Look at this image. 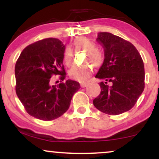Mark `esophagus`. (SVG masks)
Masks as SVG:
<instances>
[{
	"label": "esophagus",
	"instance_id": "1",
	"mask_svg": "<svg viewBox=\"0 0 159 159\" xmlns=\"http://www.w3.org/2000/svg\"><path fill=\"white\" fill-rule=\"evenodd\" d=\"M87 82H81V87H87Z\"/></svg>",
	"mask_w": 159,
	"mask_h": 159
}]
</instances>
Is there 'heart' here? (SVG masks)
<instances>
[{"label": "heart", "mask_w": 159, "mask_h": 159, "mask_svg": "<svg viewBox=\"0 0 159 159\" xmlns=\"http://www.w3.org/2000/svg\"><path fill=\"white\" fill-rule=\"evenodd\" d=\"M73 45L75 50L86 52L87 56L85 58V63H92L96 67L100 66L104 61L103 54L100 52L93 42L86 37H78L73 42ZM72 49L66 48L63 52V63L67 66H70L72 63ZM92 72V67L90 65L73 66L70 69L69 75L72 79L78 81H84L90 75Z\"/></svg>", "instance_id": "obj_1"}]
</instances>
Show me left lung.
I'll list each match as a JSON object with an SVG mask.
<instances>
[{
    "label": "left lung",
    "instance_id": "1",
    "mask_svg": "<svg viewBox=\"0 0 159 159\" xmlns=\"http://www.w3.org/2000/svg\"><path fill=\"white\" fill-rule=\"evenodd\" d=\"M96 40L102 45L105 60L96 78L105 82L99 83L101 92L93 105L105 114H123L134 107L144 90L143 60L135 47L120 36L101 32Z\"/></svg>",
    "mask_w": 159,
    "mask_h": 159
}]
</instances>
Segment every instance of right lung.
Returning a JSON list of instances; mask_svg holds the SVG:
<instances>
[{
  "instance_id": "obj_1",
  "label": "right lung",
  "mask_w": 159,
  "mask_h": 159,
  "mask_svg": "<svg viewBox=\"0 0 159 159\" xmlns=\"http://www.w3.org/2000/svg\"><path fill=\"white\" fill-rule=\"evenodd\" d=\"M64 50L61 40L47 38L27 46L16 61V94L27 112L39 120L49 121L62 116L81 87L72 80L52 84L53 75H60L61 81L66 78Z\"/></svg>"
}]
</instances>
